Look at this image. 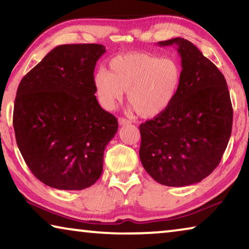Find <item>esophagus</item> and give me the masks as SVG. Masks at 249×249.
Listing matches in <instances>:
<instances>
[{
  "mask_svg": "<svg viewBox=\"0 0 249 249\" xmlns=\"http://www.w3.org/2000/svg\"><path fill=\"white\" fill-rule=\"evenodd\" d=\"M129 123H130V122L128 120L124 119V117H119V124L120 125H127Z\"/></svg>",
  "mask_w": 249,
  "mask_h": 249,
  "instance_id": "obj_1",
  "label": "esophagus"
}]
</instances>
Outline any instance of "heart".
Returning <instances> with one entry per match:
<instances>
[{"label":"heart","instance_id":"obj_1","mask_svg":"<svg viewBox=\"0 0 249 249\" xmlns=\"http://www.w3.org/2000/svg\"><path fill=\"white\" fill-rule=\"evenodd\" d=\"M182 77V67L175 58L135 52L113 58L108 72L99 70L94 88L104 108H114L127 92L128 103L137 115L154 119L174 103Z\"/></svg>","mask_w":249,"mask_h":249}]
</instances>
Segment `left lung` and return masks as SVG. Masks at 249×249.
I'll use <instances>...</instances> for the list:
<instances>
[{
    "label": "left lung",
    "mask_w": 249,
    "mask_h": 249,
    "mask_svg": "<svg viewBox=\"0 0 249 249\" xmlns=\"http://www.w3.org/2000/svg\"><path fill=\"white\" fill-rule=\"evenodd\" d=\"M158 45L177 46L183 77L169 108L140 125V157L158 183L185 187L218 166L231 137L233 107L224 75L191 41L178 37Z\"/></svg>",
    "instance_id": "8db88e82"
}]
</instances>
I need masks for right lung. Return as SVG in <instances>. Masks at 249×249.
<instances>
[{"label":"right lung","mask_w":249,"mask_h":249,"mask_svg":"<svg viewBox=\"0 0 249 249\" xmlns=\"http://www.w3.org/2000/svg\"><path fill=\"white\" fill-rule=\"evenodd\" d=\"M103 45H60L20 81L13 126L33 175L59 190H82L103 170V154L119 128L100 107L94 68Z\"/></svg>","instance_id":"1"}]
</instances>
